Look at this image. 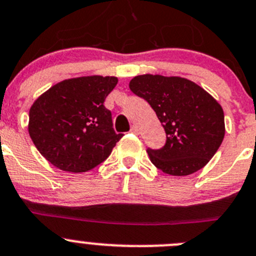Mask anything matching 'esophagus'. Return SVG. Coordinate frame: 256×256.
<instances>
[{"instance_id":"obj_1","label":"esophagus","mask_w":256,"mask_h":256,"mask_svg":"<svg viewBox=\"0 0 256 256\" xmlns=\"http://www.w3.org/2000/svg\"><path fill=\"white\" fill-rule=\"evenodd\" d=\"M130 132L136 133V134H138V133H140V130H138V126H136V124H133V126H130Z\"/></svg>"}]
</instances>
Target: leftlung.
Instances as JSON below:
<instances>
[{"mask_svg": "<svg viewBox=\"0 0 256 256\" xmlns=\"http://www.w3.org/2000/svg\"><path fill=\"white\" fill-rule=\"evenodd\" d=\"M130 88L150 103L167 134L160 150H147L150 162L172 176H188L205 167L225 136L218 102L181 76L138 75L130 80Z\"/></svg>", "mask_w": 256, "mask_h": 256, "instance_id": "8db88e82", "label": "left lung"}]
</instances>
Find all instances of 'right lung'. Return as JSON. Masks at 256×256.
<instances>
[{
  "instance_id": "obj_1",
  "label": "right lung",
  "mask_w": 256,
  "mask_h": 256,
  "mask_svg": "<svg viewBox=\"0 0 256 256\" xmlns=\"http://www.w3.org/2000/svg\"><path fill=\"white\" fill-rule=\"evenodd\" d=\"M118 78H72L52 85L30 108L28 134L38 152L65 172H88L123 137L113 130L104 100Z\"/></svg>"
}]
</instances>
